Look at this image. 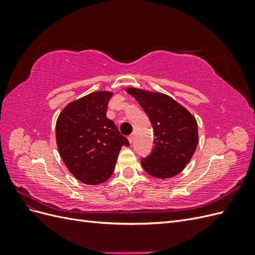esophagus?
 <instances>
[{"instance_id":"esophagus-1","label":"esophagus","mask_w":255,"mask_h":255,"mask_svg":"<svg viewBox=\"0 0 255 255\" xmlns=\"http://www.w3.org/2000/svg\"><path fill=\"white\" fill-rule=\"evenodd\" d=\"M134 137H135L134 134H130V135L128 137V141H129L130 143H132V142L134 141Z\"/></svg>"}]
</instances>
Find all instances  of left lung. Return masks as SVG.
<instances>
[{"label":"left lung","mask_w":255,"mask_h":255,"mask_svg":"<svg viewBox=\"0 0 255 255\" xmlns=\"http://www.w3.org/2000/svg\"><path fill=\"white\" fill-rule=\"evenodd\" d=\"M148 115L154 132L153 150L141 166L158 179L179 174L194 155L198 144V126L194 116L170 97L159 92L127 88Z\"/></svg>","instance_id":"8db88e82"}]
</instances>
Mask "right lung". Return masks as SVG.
Segmentation results:
<instances>
[{"label":"right lung","instance_id":"right-lung-1","mask_svg":"<svg viewBox=\"0 0 255 255\" xmlns=\"http://www.w3.org/2000/svg\"><path fill=\"white\" fill-rule=\"evenodd\" d=\"M113 94L96 91L69 103L58 116L56 142L68 170L88 185L109 180L122 145H129L106 117Z\"/></svg>","mask_w":255,"mask_h":255}]
</instances>
